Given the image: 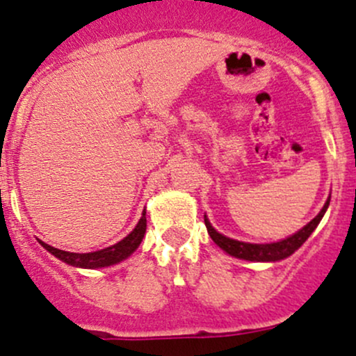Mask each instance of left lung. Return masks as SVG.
<instances>
[{
    "instance_id": "obj_1",
    "label": "left lung",
    "mask_w": 356,
    "mask_h": 356,
    "mask_svg": "<svg viewBox=\"0 0 356 356\" xmlns=\"http://www.w3.org/2000/svg\"><path fill=\"white\" fill-rule=\"evenodd\" d=\"M330 198L326 200V203L323 205V209L316 217L313 218L309 223H306L301 230H298L296 234L289 235V237L282 238L279 242H270V243H250V242H242V241H235V238L227 237V235L220 234L211 227V223L205 215V225L207 230H209L211 241L217 243L218 247L227 252L232 257L242 259V261H250V262H277L282 261V259L289 257L293 255L299 247L302 245L307 241L311 234H313L314 229L318 227V223L321 222L323 215L326 213L330 205Z\"/></svg>"
}]
</instances>
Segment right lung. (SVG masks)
I'll list each match as a JSON object with an SVG mask.
<instances>
[{"label": "right lung", "mask_w": 356, "mask_h": 356, "mask_svg": "<svg viewBox=\"0 0 356 356\" xmlns=\"http://www.w3.org/2000/svg\"><path fill=\"white\" fill-rule=\"evenodd\" d=\"M146 234V209L143 210V217L139 218V222L136 223V227L131 234H127L122 241H119L114 245L106 247L102 250H95V252H87V254H79V252H67V250L55 249V247L49 245V243L38 241L45 247L51 255L60 259L65 264L81 267V269H101V267H109L119 262L126 261L131 254L134 252L139 247V243L143 242V237Z\"/></svg>", "instance_id": "obj_1"}]
</instances>
